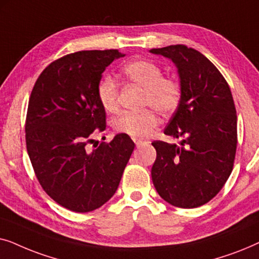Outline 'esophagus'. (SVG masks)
I'll list each match as a JSON object with an SVG mask.
<instances>
[{
    "instance_id": "34e87169",
    "label": "esophagus",
    "mask_w": 259,
    "mask_h": 259,
    "mask_svg": "<svg viewBox=\"0 0 259 259\" xmlns=\"http://www.w3.org/2000/svg\"><path fill=\"white\" fill-rule=\"evenodd\" d=\"M134 143H136V145H137V147H140V146H143V145H144V143H143V141H139V140L134 141Z\"/></svg>"
}]
</instances>
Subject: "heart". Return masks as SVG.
<instances>
[{
  "instance_id": "heart-1",
  "label": "heart",
  "mask_w": 259,
  "mask_h": 259,
  "mask_svg": "<svg viewBox=\"0 0 259 259\" xmlns=\"http://www.w3.org/2000/svg\"><path fill=\"white\" fill-rule=\"evenodd\" d=\"M122 74L131 82L145 88L144 106H151L161 114H171L182 101V87L172 77H165L155 63L147 60H133L122 67ZM97 95L104 109L115 112L118 109V86L114 79L105 76L97 88ZM157 115L152 109L141 112H122L113 120L116 132L126 134L134 140H143L150 136L157 126Z\"/></svg>"
}]
</instances>
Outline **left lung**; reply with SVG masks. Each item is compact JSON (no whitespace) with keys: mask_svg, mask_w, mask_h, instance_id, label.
Returning <instances> with one entry per match:
<instances>
[{"mask_svg":"<svg viewBox=\"0 0 259 259\" xmlns=\"http://www.w3.org/2000/svg\"><path fill=\"white\" fill-rule=\"evenodd\" d=\"M178 68L182 101L164 133L182 138V146L153 141L157 159L153 185L173 206L193 208L223 189L233 168L237 114L230 87L213 63L184 45L153 48Z\"/></svg>","mask_w":259,"mask_h":259,"instance_id":"1","label":"left lung"}]
</instances>
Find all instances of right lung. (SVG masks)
<instances>
[{
  "mask_svg": "<svg viewBox=\"0 0 259 259\" xmlns=\"http://www.w3.org/2000/svg\"><path fill=\"white\" fill-rule=\"evenodd\" d=\"M122 56L116 49L65 55L46 67L31 91L28 155L45 192L70 211L97 210L111 199L136 146L122 133L111 143L93 140L95 130L106 128L98 84L106 67Z\"/></svg>",
  "mask_w": 259,
  "mask_h": 259,
  "instance_id": "right-lung-1",
  "label": "right lung"
}]
</instances>
